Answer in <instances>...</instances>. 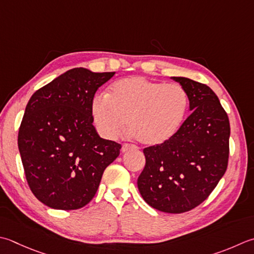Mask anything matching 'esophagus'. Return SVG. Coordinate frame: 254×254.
Listing matches in <instances>:
<instances>
[{
  "mask_svg": "<svg viewBox=\"0 0 254 254\" xmlns=\"http://www.w3.org/2000/svg\"><path fill=\"white\" fill-rule=\"evenodd\" d=\"M134 148H135V146L131 145V144H124V145L122 146V152L131 151V150H134Z\"/></svg>",
  "mask_w": 254,
  "mask_h": 254,
  "instance_id": "esophagus-1",
  "label": "esophagus"
}]
</instances>
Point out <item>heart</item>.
I'll use <instances>...</instances> for the list:
<instances>
[{
    "instance_id": "obj_1",
    "label": "heart",
    "mask_w": 254,
    "mask_h": 254,
    "mask_svg": "<svg viewBox=\"0 0 254 254\" xmlns=\"http://www.w3.org/2000/svg\"><path fill=\"white\" fill-rule=\"evenodd\" d=\"M190 106L187 91L178 83H164L134 76L119 79L106 97L96 96L90 114L98 133L113 140L127 126L145 145H158L174 136Z\"/></svg>"
}]
</instances>
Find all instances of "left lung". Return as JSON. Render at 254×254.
Masks as SVG:
<instances>
[{
	"mask_svg": "<svg viewBox=\"0 0 254 254\" xmlns=\"http://www.w3.org/2000/svg\"><path fill=\"white\" fill-rule=\"evenodd\" d=\"M172 78L187 91L191 113L170 140L144 148L146 162L137 187L151 207L183 213L205 201L225 175L230 123L207 84Z\"/></svg>",
	"mask_w": 254,
	"mask_h": 254,
	"instance_id": "left-lung-1",
	"label": "left lung"
}]
</instances>
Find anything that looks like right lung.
<instances>
[{
	"mask_svg": "<svg viewBox=\"0 0 254 254\" xmlns=\"http://www.w3.org/2000/svg\"><path fill=\"white\" fill-rule=\"evenodd\" d=\"M114 73L73 68L29 99L17 143L28 186L44 205L86 206L120 154L121 144L98 135L90 114L94 93Z\"/></svg>",
	"mask_w": 254,
	"mask_h": 254,
	"instance_id": "obj_1",
	"label": "right lung"
}]
</instances>
